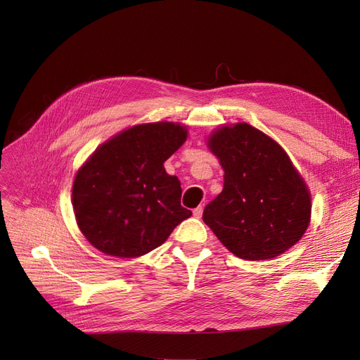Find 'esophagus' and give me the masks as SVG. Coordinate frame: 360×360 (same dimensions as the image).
Listing matches in <instances>:
<instances>
[{"mask_svg": "<svg viewBox=\"0 0 360 360\" xmlns=\"http://www.w3.org/2000/svg\"><path fill=\"white\" fill-rule=\"evenodd\" d=\"M193 216L195 217H201L202 216V205H198L197 209H193Z\"/></svg>", "mask_w": 360, "mask_h": 360, "instance_id": "1", "label": "esophagus"}]
</instances>
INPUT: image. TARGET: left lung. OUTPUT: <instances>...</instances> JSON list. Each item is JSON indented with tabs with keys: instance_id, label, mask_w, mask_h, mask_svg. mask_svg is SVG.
<instances>
[{
	"instance_id": "1",
	"label": "left lung",
	"mask_w": 360,
	"mask_h": 360,
	"mask_svg": "<svg viewBox=\"0 0 360 360\" xmlns=\"http://www.w3.org/2000/svg\"><path fill=\"white\" fill-rule=\"evenodd\" d=\"M224 169V189L202 221L238 258L270 259L296 245L311 222V192L287 151L248 123L207 139Z\"/></svg>"
}]
</instances>
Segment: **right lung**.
<instances>
[{
  "mask_svg": "<svg viewBox=\"0 0 360 360\" xmlns=\"http://www.w3.org/2000/svg\"><path fill=\"white\" fill-rule=\"evenodd\" d=\"M188 127L158 122L129 127L85 160L73 180L76 224L96 249L118 258L148 254L192 212L163 163L184 144Z\"/></svg>",
  "mask_w": 360,
  "mask_h": 360,
  "instance_id": "add662e5",
  "label": "right lung"
}]
</instances>
